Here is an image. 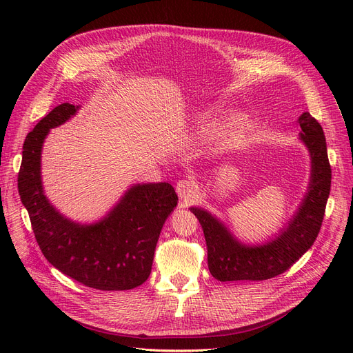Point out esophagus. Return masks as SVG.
<instances>
[{"label":"esophagus","mask_w":353,"mask_h":353,"mask_svg":"<svg viewBox=\"0 0 353 353\" xmlns=\"http://www.w3.org/2000/svg\"><path fill=\"white\" fill-rule=\"evenodd\" d=\"M196 190V184L190 180H180L176 186V192L181 200H190Z\"/></svg>","instance_id":"1"}]
</instances>
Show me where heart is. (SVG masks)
Here are the masks:
<instances>
[{
	"instance_id": "b5f03b06",
	"label": "heart",
	"mask_w": 353,
	"mask_h": 353,
	"mask_svg": "<svg viewBox=\"0 0 353 353\" xmlns=\"http://www.w3.org/2000/svg\"><path fill=\"white\" fill-rule=\"evenodd\" d=\"M248 132V120L243 117H236L228 127L225 139L228 143H236L240 137H243V134Z\"/></svg>"
}]
</instances>
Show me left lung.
<instances>
[{
  "mask_svg": "<svg viewBox=\"0 0 353 353\" xmlns=\"http://www.w3.org/2000/svg\"><path fill=\"white\" fill-rule=\"evenodd\" d=\"M301 140L307 147L312 170L307 193L288 226L265 245H243L208 210L190 208L199 219L208 246V265L214 279L266 281L286 272L306 253L322 226L330 192L332 170L323 128L309 113L299 117Z\"/></svg>",
  "mask_w": 353,
  "mask_h": 353,
  "instance_id": "left-lung-1",
  "label": "left lung"
}]
</instances>
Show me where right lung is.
<instances>
[{
  "label": "right lung",
  "mask_w": 353,
  "mask_h": 353,
  "mask_svg": "<svg viewBox=\"0 0 353 353\" xmlns=\"http://www.w3.org/2000/svg\"><path fill=\"white\" fill-rule=\"evenodd\" d=\"M79 108L70 103L57 105L27 134L18 193L37 243L55 269L92 289H134L150 276L161 228L179 197L169 183L134 184L92 225L76 223L55 210L43 190V143L51 128L70 120Z\"/></svg>",
  "instance_id": "add662e5"
}]
</instances>
